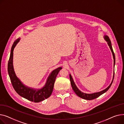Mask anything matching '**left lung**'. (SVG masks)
I'll return each instance as SVG.
<instances>
[{
    "label": "left lung",
    "mask_w": 124,
    "mask_h": 124,
    "mask_svg": "<svg viewBox=\"0 0 124 124\" xmlns=\"http://www.w3.org/2000/svg\"><path fill=\"white\" fill-rule=\"evenodd\" d=\"M104 38L105 39V40L107 42V43L108 46H109V47H110L111 52L112 53V54L113 56V59H114V67H115V55L114 54V53L113 52V49L112 48V43L111 42V40L109 39L108 36V35H104ZM114 74H113V79L112 81L111 82V83L110 84V85H109L106 89H105V90L101 91L100 92H97V93H84L82 92H81L80 91L78 88V87L77 86V85H76L73 78H72L70 74V84L72 86V88L73 89L74 91L75 92V93L77 94V95L79 97L81 98L82 99H85V100H93L94 99H96L97 98L99 97V96H100L101 94L104 93H106L108 89L109 88H110L112 83L113 82V79H114Z\"/></svg>",
    "instance_id": "1"
}]
</instances>
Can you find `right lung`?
Masks as SVG:
<instances>
[{
    "label": "right lung",
    "instance_id": "obj_1",
    "mask_svg": "<svg viewBox=\"0 0 124 124\" xmlns=\"http://www.w3.org/2000/svg\"><path fill=\"white\" fill-rule=\"evenodd\" d=\"M20 39L18 38L14 42L11 49L9 60L8 62V72L14 89L21 97L29 101L39 103L48 98L52 93L56 77L62 67L57 68L50 72L46 82L41 89H34L24 85L17 77L13 65V50Z\"/></svg>",
    "mask_w": 124,
    "mask_h": 124
}]
</instances>
